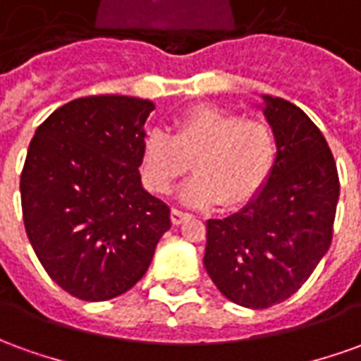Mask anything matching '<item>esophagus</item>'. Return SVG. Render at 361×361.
<instances>
[{"label":"esophagus","mask_w":361,"mask_h":361,"mask_svg":"<svg viewBox=\"0 0 361 361\" xmlns=\"http://www.w3.org/2000/svg\"><path fill=\"white\" fill-rule=\"evenodd\" d=\"M188 218H190V214L183 212V210H178V208H173V210H171V222L175 224V226L183 224L185 220H188Z\"/></svg>","instance_id":"34e87169"}]
</instances>
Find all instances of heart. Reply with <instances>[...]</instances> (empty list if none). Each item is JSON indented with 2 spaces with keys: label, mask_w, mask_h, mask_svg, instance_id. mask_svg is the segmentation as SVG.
<instances>
[{
  "label": "heart",
  "mask_w": 361,
  "mask_h": 361,
  "mask_svg": "<svg viewBox=\"0 0 361 361\" xmlns=\"http://www.w3.org/2000/svg\"><path fill=\"white\" fill-rule=\"evenodd\" d=\"M180 190L186 204L228 208L259 195L277 163V139L267 123L216 106H196L175 121L173 135L155 129L141 143V175L151 192L165 195L190 171Z\"/></svg>",
  "instance_id": "b5f03b06"
}]
</instances>
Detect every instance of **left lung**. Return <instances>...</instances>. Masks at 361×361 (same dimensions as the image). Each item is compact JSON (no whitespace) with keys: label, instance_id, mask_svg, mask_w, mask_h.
Here are the masks:
<instances>
[{"label":"left lung","instance_id":"obj_1","mask_svg":"<svg viewBox=\"0 0 361 361\" xmlns=\"http://www.w3.org/2000/svg\"><path fill=\"white\" fill-rule=\"evenodd\" d=\"M261 98L277 139L275 169L240 212L206 222V271L245 309L273 307L302 287L330 247L340 196L334 157L312 119L283 98Z\"/></svg>","mask_w":361,"mask_h":361}]
</instances>
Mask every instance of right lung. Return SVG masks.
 Segmentation results:
<instances>
[{"label": "right lung", "instance_id": "obj_1", "mask_svg": "<svg viewBox=\"0 0 361 361\" xmlns=\"http://www.w3.org/2000/svg\"><path fill=\"white\" fill-rule=\"evenodd\" d=\"M155 104L88 96L35 131L21 173L27 238L51 279L82 300L123 295L151 265L171 208L141 185V143Z\"/></svg>", "mask_w": 361, "mask_h": 361}]
</instances>
